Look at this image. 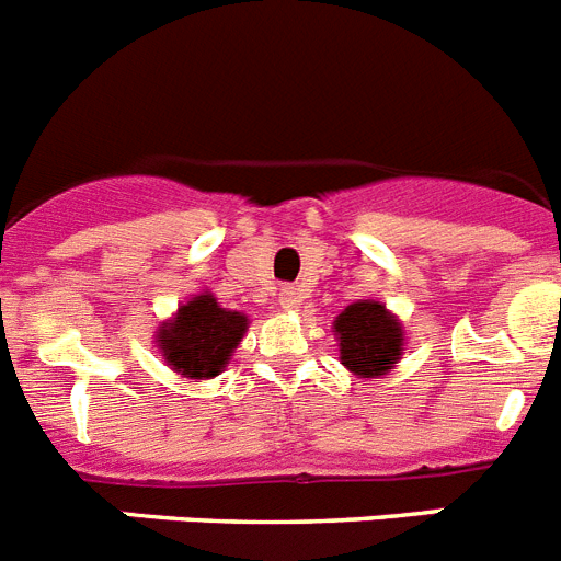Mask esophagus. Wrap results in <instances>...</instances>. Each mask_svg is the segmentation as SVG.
Returning <instances> with one entry per match:
<instances>
[{"instance_id": "1", "label": "esophagus", "mask_w": 561, "mask_h": 561, "mask_svg": "<svg viewBox=\"0 0 561 561\" xmlns=\"http://www.w3.org/2000/svg\"><path fill=\"white\" fill-rule=\"evenodd\" d=\"M280 306H284L286 311L300 309V306H304V295H300V289H295V286H284V289H280Z\"/></svg>"}]
</instances>
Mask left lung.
I'll list each match as a JSON object with an SVG mask.
<instances>
[{"instance_id":"left-lung-1","label":"left lung","mask_w":561,"mask_h":561,"mask_svg":"<svg viewBox=\"0 0 561 561\" xmlns=\"http://www.w3.org/2000/svg\"><path fill=\"white\" fill-rule=\"evenodd\" d=\"M340 362L359 379H379L404 354V325L381 300H356L334 320Z\"/></svg>"}]
</instances>
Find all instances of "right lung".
Listing matches in <instances>:
<instances>
[{"label":"right lung","mask_w":561,"mask_h":561,"mask_svg":"<svg viewBox=\"0 0 561 561\" xmlns=\"http://www.w3.org/2000/svg\"><path fill=\"white\" fill-rule=\"evenodd\" d=\"M250 317L219 306L213 291L191 295L171 320L153 331L162 359L182 379H213L230 365V356L244 340Z\"/></svg>","instance_id":"add662e5"}]
</instances>
